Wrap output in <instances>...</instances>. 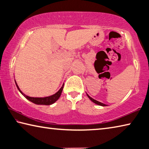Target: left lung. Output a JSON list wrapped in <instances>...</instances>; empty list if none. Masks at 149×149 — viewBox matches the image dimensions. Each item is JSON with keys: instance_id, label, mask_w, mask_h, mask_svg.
I'll use <instances>...</instances> for the list:
<instances>
[{"instance_id": "8db88e82", "label": "left lung", "mask_w": 149, "mask_h": 149, "mask_svg": "<svg viewBox=\"0 0 149 149\" xmlns=\"http://www.w3.org/2000/svg\"><path fill=\"white\" fill-rule=\"evenodd\" d=\"M87 97L89 98V99H90L91 100V101H93V102L95 103V104H99V105H100V106H102V107H104V106H107V105H106V104H103V103H102V102H99V101H97V100H95V99H93V98L91 97L89 95H87Z\"/></svg>"}]
</instances>
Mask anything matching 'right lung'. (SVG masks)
Listing matches in <instances>:
<instances>
[{
	"label": "right lung",
	"instance_id": "1",
	"mask_svg": "<svg viewBox=\"0 0 149 149\" xmlns=\"http://www.w3.org/2000/svg\"><path fill=\"white\" fill-rule=\"evenodd\" d=\"M16 85L17 87V89H18L20 91V93H21L27 100H30V101L35 103V104H43V105H50V104H53L54 102H56V100L60 98V95H61V93L62 92L63 88H64V85H63L62 87L60 88V89L57 93H55L54 95L50 96V97H43V98H37V97H28V96L24 95V93L19 90V87L17 86L16 82Z\"/></svg>",
	"mask_w": 149,
	"mask_h": 149
}]
</instances>
